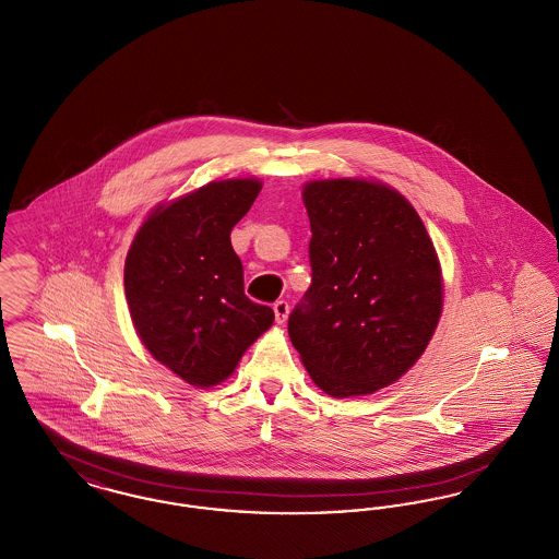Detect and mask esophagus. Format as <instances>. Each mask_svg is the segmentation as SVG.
I'll use <instances>...</instances> for the list:
<instances>
[{"label":"esophagus","mask_w":559,"mask_h":559,"mask_svg":"<svg viewBox=\"0 0 559 559\" xmlns=\"http://www.w3.org/2000/svg\"><path fill=\"white\" fill-rule=\"evenodd\" d=\"M287 317H289V304H287L285 299L276 301V304H274V319H276V322H278V324H285Z\"/></svg>","instance_id":"1"}]
</instances>
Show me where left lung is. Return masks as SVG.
<instances>
[{"label":"left lung","instance_id":"left-lung-1","mask_svg":"<svg viewBox=\"0 0 559 559\" xmlns=\"http://www.w3.org/2000/svg\"><path fill=\"white\" fill-rule=\"evenodd\" d=\"M301 197L312 285L289 317L292 344L324 394H372L399 381L436 333V247L408 199L383 182L310 180Z\"/></svg>","mask_w":559,"mask_h":559}]
</instances>
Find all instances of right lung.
<instances>
[{"label": "right lung", "instance_id": "1", "mask_svg": "<svg viewBox=\"0 0 559 559\" xmlns=\"http://www.w3.org/2000/svg\"><path fill=\"white\" fill-rule=\"evenodd\" d=\"M262 190L258 178L213 180L142 222L126 258L133 329L151 356L194 388H213L274 322L245 295L230 233Z\"/></svg>", "mask_w": 559, "mask_h": 559}]
</instances>
